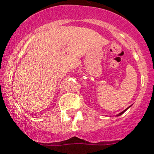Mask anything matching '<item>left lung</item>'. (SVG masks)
<instances>
[{
    "mask_svg": "<svg viewBox=\"0 0 154 154\" xmlns=\"http://www.w3.org/2000/svg\"><path fill=\"white\" fill-rule=\"evenodd\" d=\"M129 107H130V106H129ZM129 107H128V108H127L126 109H125V110H124V111H122V112H120L119 114H117V116H121V115H122V113H124V112H125V111H126V110H127V109H129Z\"/></svg>",
    "mask_w": 154,
    "mask_h": 154,
    "instance_id": "1",
    "label": "left lung"
}]
</instances>
